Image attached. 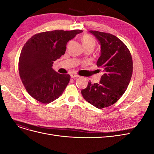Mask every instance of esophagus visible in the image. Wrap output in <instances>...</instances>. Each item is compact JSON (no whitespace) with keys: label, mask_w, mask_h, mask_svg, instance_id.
<instances>
[{"label":"esophagus","mask_w":154,"mask_h":154,"mask_svg":"<svg viewBox=\"0 0 154 154\" xmlns=\"http://www.w3.org/2000/svg\"><path fill=\"white\" fill-rule=\"evenodd\" d=\"M71 77L72 78H77V77H79V76L78 75V74H76L72 73V74H71Z\"/></svg>","instance_id":"obj_1"}]
</instances>
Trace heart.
Wrapping results in <instances>:
<instances>
[{"instance_id": "1", "label": "heart", "mask_w": 154, "mask_h": 154, "mask_svg": "<svg viewBox=\"0 0 154 154\" xmlns=\"http://www.w3.org/2000/svg\"><path fill=\"white\" fill-rule=\"evenodd\" d=\"M82 44L84 47H88V46H91V47L94 48L96 45V41L92 38V37L88 35H84L82 37Z\"/></svg>"}]
</instances>
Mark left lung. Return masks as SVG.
Returning <instances> with one entry per match:
<instances>
[{"label":"left lung","mask_w":154,"mask_h":154,"mask_svg":"<svg viewBox=\"0 0 154 154\" xmlns=\"http://www.w3.org/2000/svg\"><path fill=\"white\" fill-rule=\"evenodd\" d=\"M89 32L100 44L101 54L96 64L104 74L100 83L89 82L81 92L88 103L101 109L113 105L123 96L132 75L133 62L130 51L118 37L97 31Z\"/></svg>","instance_id":"8db88e82"}]
</instances>
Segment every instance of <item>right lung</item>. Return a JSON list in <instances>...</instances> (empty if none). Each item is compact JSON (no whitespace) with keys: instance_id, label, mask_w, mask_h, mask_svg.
<instances>
[{"instance_id":"add662e5","label":"right lung","mask_w":154,"mask_h":154,"mask_svg":"<svg viewBox=\"0 0 154 154\" xmlns=\"http://www.w3.org/2000/svg\"><path fill=\"white\" fill-rule=\"evenodd\" d=\"M82 31L40 32L24 44L18 60V71L23 85L34 99L49 103L62 94L71 76L54 71L53 63L65 54L68 42Z\"/></svg>"}]
</instances>
